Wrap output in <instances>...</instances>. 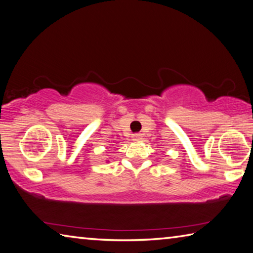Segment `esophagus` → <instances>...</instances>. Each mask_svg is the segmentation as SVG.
I'll return each instance as SVG.
<instances>
[{
    "instance_id": "1",
    "label": "esophagus",
    "mask_w": 253,
    "mask_h": 253,
    "mask_svg": "<svg viewBox=\"0 0 253 253\" xmlns=\"http://www.w3.org/2000/svg\"><path fill=\"white\" fill-rule=\"evenodd\" d=\"M141 139H142V134H140V133H135L132 135V140L133 141H140Z\"/></svg>"
}]
</instances>
